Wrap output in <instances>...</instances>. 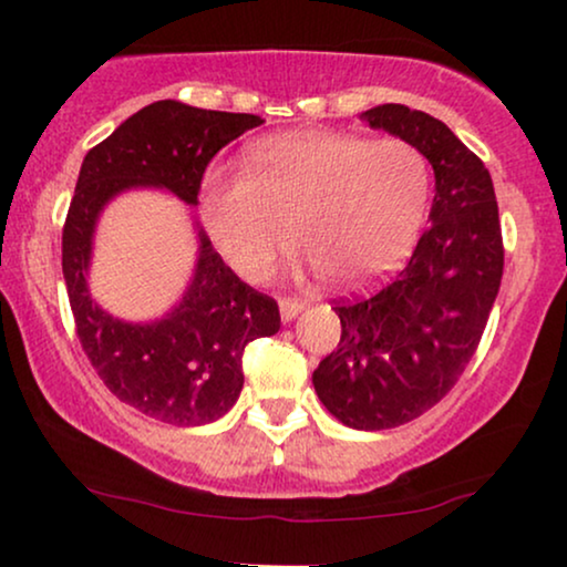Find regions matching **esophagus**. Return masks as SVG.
Segmentation results:
<instances>
[{"instance_id":"esophagus-1","label":"esophagus","mask_w":567,"mask_h":567,"mask_svg":"<svg viewBox=\"0 0 567 567\" xmlns=\"http://www.w3.org/2000/svg\"><path fill=\"white\" fill-rule=\"evenodd\" d=\"M278 307H281V317H284V322H289V320H293V317H297L299 312H305V301L301 299H281L278 301Z\"/></svg>"}]
</instances>
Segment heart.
<instances>
[{
    "mask_svg": "<svg viewBox=\"0 0 567 567\" xmlns=\"http://www.w3.org/2000/svg\"><path fill=\"white\" fill-rule=\"evenodd\" d=\"M429 198V162L405 138L297 131L255 144L250 169L214 167L200 188V219L247 281L274 270L291 224L312 268L359 286L405 258Z\"/></svg>",
    "mask_w": 567,
    "mask_h": 567,
    "instance_id": "obj_1",
    "label": "heart"
}]
</instances>
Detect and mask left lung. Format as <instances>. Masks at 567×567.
Wrapping results in <instances>:
<instances>
[{
    "instance_id": "left-lung-1",
    "label": "left lung",
    "mask_w": 567,
    "mask_h": 567,
    "mask_svg": "<svg viewBox=\"0 0 567 567\" xmlns=\"http://www.w3.org/2000/svg\"><path fill=\"white\" fill-rule=\"evenodd\" d=\"M361 118L415 144L436 175L431 227L405 268L374 293L336 301L340 343L312 374L340 423L382 431L421 417L460 382L498 297L503 237L491 173L446 123L394 103Z\"/></svg>"
}]
</instances>
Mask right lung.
<instances>
[{
	"mask_svg": "<svg viewBox=\"0 0 567 567\" xmlns=\"http://www.w3.org/2000/svg\"><path fill=\"white\" fill-rule=\"evenodd\" d=\"M260 123L157 100L92 146L69 204L61 268L82 351L115 398L177 429L212 423L235 405L245 346L281 328L276 299L239 281L198 229L196 274L173 312L144 324L115 320L87 291L92 235L107 200L131 188H162L196 206L214 154Z\"/></svg>",
	"mask_w": 567,
	"mask_h": 567,
	"instance_id": "right-lung-1",
	"label": "right lung"
}]
</instances>
